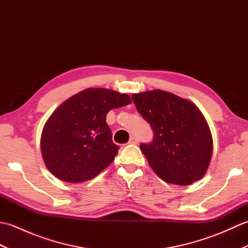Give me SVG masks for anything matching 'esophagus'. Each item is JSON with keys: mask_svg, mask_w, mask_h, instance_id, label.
Listing matches in <instances>:
<instances>
[{"mask_svg": "<svg viewBox=\"0 0 248 248\" xmlns=\"http://www.w3.org/2000/svg\"><path fill=\"white\" fill-rule=\"evenodd\" d=\"M138 143H139V139L136 138V136H131L130 140H129V144H131V145H136Z\"/></svg>", "mask_w": 248, "mask_h": 248, "instance_id": "34e87169", "label": "esophagus"}]
</instances>
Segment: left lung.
<instances>
[{
	"instance_id": "8db88e82",
	"label": "left lung",
	"mask_w": 248,
	"mask_h": 248,
	"mask_svg": "<svg viewBox=\"0 0 248 248\" xmlns=\"http://www.w3.org/2000/svg\"><path fill=\"white\" fill-rule=\"evenodd\" d=\"M132 100L154 140L141 143L150 167L162 180L188 186L203 177L212 157V138L197 107L164 91L134 93Z\"/></svg>"
}]
</instances>
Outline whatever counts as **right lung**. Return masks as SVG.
Listing matches in <instances>:
<instances>
[{"instance_id":"right-lung-1","label":"right lung","mask_w":248,"mask_h":248,"mask_svg":"<svg viewBox=\"0 0 248 248\" xmlns=\"http://www.w3.org/2000/svg\"><path fill=\"white\" fill-rule=\"evenodd\" d=\"M127 93L88 88L61 104L41 134V152L48 170L62 181H87L105 170L118 154L107 124L112 108L130 104Z\"/></svg>"}]
</instances>
